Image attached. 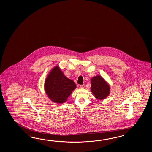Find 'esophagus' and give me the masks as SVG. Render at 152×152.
<instances>
[{
  "label": "esophagus",
  "instance_id": "1",
  "mask_svg": "<svg viewBox=\"0 0 152 152\" xmlns=\"http://www.w3.org/2000/svg\"><path fill=\"white\" fill-rule=\"evenodd\" d=\"M85 84L80 85V88H84V87H85Z\"/></svg>",
  "mask_w": 152,
  "mask_h": 152
}]
</instances>
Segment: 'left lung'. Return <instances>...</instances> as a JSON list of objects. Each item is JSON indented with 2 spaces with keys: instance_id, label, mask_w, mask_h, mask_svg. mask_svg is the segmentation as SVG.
I'll use <instances>...</instances> for the list:
<instances>
[{
  "instance_id": "obj_1",
  "label": "left lung",
  "mask_w": 152,
  "mask_h": 152,
  "mask_svg": "<svg viewBox=\"0 0 152 152\" xmlns=\"http://www.w3.org/2000/svg\"><path fill=\"white\" fill-rule=\"evenodd\" d=\"M91 91L98 99H103L109 94L110 87L103 79L98 75L91 79Z\"/></svg>"
}]
</instances>
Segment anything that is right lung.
<instances>
[{
  "instance_id": "add662e5",
  "label": "right lung",
  "mask_w": 152,
  "mask_h": 152,
  "mask_svg": "<svg viewBox=\"0 0 152 152\" xmlns=\"http://www.w3.org/2000/svg\"><path fill=\"white\" fill-rule=\"evenodd\" d=\"M45 88L51 100L56 103H62L66 101L76 85L73 81L66 77L57 66L47 77Z\"/></svg>"
}]
</instances>
